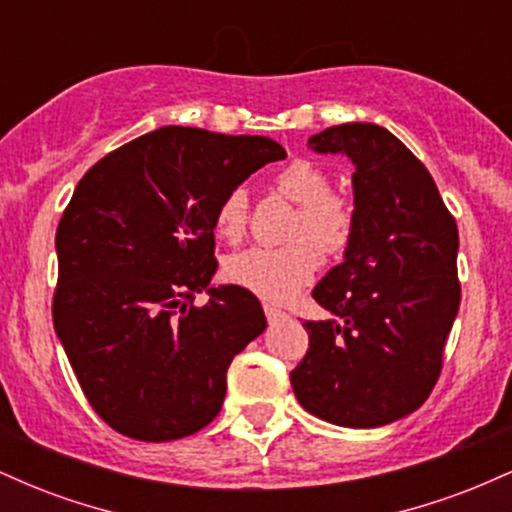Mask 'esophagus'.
Wrapping results in <instances>:
<instances>
[{"label": "esophagus", "instance_id": "obj_1", "mask_svg": "<svg viewBox=\"0 0 512 512\" xmlns=\"http://www.w3.org/2000/svg\"><path fill=\"white\" fill-rule=\"evenodd\" d=\"M264 315H267L269 322H276V320H281V317H286L284 310L274 308V305H269V303H264Z\"/></svg>", "mask_w": 512, "mask_h": 512}]
</instances>
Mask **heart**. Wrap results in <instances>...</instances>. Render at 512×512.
<instances>
[{
  "instance_id": "1",
  "label": "heart",
  "mask_w": 512,
  "mask_h": 512,
  "mask_svg": "<svg viewBox=\"0 0 512 512\" xmlns=\"http://www.w3.org/2000/svg\"><path fill=\"white\" fill-rule=\"evenodd\" d=\"M279 195L298 204L284 248H248L226 260L228 279L264 298L284 303L313 281L320 255H339L354 236V207L344 195L332 192V178L325 168L308 158H293L276 173ZM214 231L236 243L248 231V192L233 187L221 197L214 211Z\"/></svg>"
}]
</instances>
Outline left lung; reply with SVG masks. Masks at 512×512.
<instances>
[{
	"label": "left lung",
	"instance_id": "obj_1",
	"mask_svg": "<svg viewBox=\"0 0 512 512\" xmlns=\"http://www.w3.org/2000/svg\"><path fill=\"white\" fill-rule=\"evenodd\" d=\"M308 146L351 158L356 221L344 262L313 289L332 317L303 322L310 344L293 392L330 424H392L426 402L443 368L460 310L457 223L424 163L385 127H327Z\"/></svg>",
	"mask_w": 512,
	"mask_h": 512
}]
</instances>
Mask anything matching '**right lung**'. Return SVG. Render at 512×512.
Here are the masks:
<instances>
[{
  "instance_id": "add662e5",
  "label": "right lung",
  "mask_w": 512,
  "mask_h": 512,
  "mask_svg": "<svg viewBox=\"0 0 512 512\" xmlns=\"http://www.w3.org/2000/svg\"><path fill=\"white\" fill-rule=\"evenodd\" d=\"M281 158L267 137L161 127L76 185L57 226L52 320L88 404L122 436L178 440L221 411L233 356L267 320L243 286H209L214 211ZM202 290L210 303L199 309Z\"/></svg>"
}]
</instances>
